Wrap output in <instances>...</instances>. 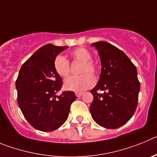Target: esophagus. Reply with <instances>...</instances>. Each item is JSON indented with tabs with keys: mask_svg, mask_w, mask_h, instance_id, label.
Returning <instances> with one entry per match:
<instances>
[{
	"mask_svg": "<svg viewBox=\"0 0 157 157\" xmlns=\"http://www.w3.org/2000/svg\"><path fill=\"white\" fill-rule=\"evenodd\" d=\"M75 94H76V96H77V98H79V97H80V96L83 94V92H77Z\"/></svg>",
	"mask_w": 157,
	"mask_h": 157,
	"instance_id": "esophagus-1",
	"label": "esophagus"
}]
</instances>
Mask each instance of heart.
I'll return each mask as SVG.
<instances>
[{
  "label": "heart",
  "mask_w": 157,
  "mask_h": 157,
  "mask_svg": "<svg viewBox=\"0 0 157 157\" xmlns=\"http://www.w3.org/2000/svg\"><path fill=\"white\" fill-rule=\"evenodd\" d=\"M73 61L80 62V73H84L77 77H70L64 81V88L71 91H81L91 88L94 84V78L91 73L95 74L98 71V65L91 60V54L84 48H77L70 52ZM54 68L61 77H66L70 72V62L62 55H59L54 60Z\"/></svg>",
  "instance_id": "1"
}]
</instances>
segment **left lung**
Wrapping results in <instances>:
<instances>
[{"label":"left lung","instance_id":"8db88e82","mask_svg":"<svg viewBox=\"0 0 157 157\" xmlns=\"http://www.w3.org/2000/svg\"><path fill=\"white\" fill-rule=\"evenodd\" d=\"M91 45L98 50L101 70L98 84L91 90L94 98L90 112L100 126L118 128L131 119L138 105L137 69L124 52L111 44L98 41Z\"/></svg>","mask_w":157,"mask_h":157}]
</instances>
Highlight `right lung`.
Here are the masks:
<instances>
[{
    "mask_svg": "<svg viewBox=\"0 0 157 157\" xmlns=\"http://www.w3.org/2000/svg\"><path fill=\"white\" fill-rule=\"evenodd\" d=\"M68 48L51 44L44 45L26 60L15 82L18 104L24 117L35 129L52 131L68 118L70 105L77 98L73 91H60L63 80L56 72V56Z\"/></svg>",
    "mask_w": 157,
    "mask_h": 157,
    "instance_id": "1",
    "label": "right lung"
}]
</instances>
